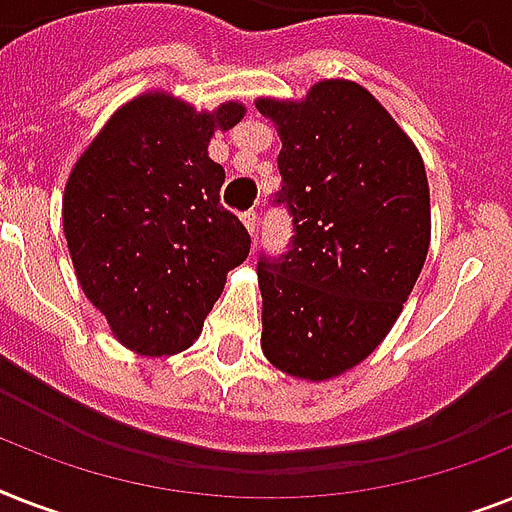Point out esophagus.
<instances>
[{"mask_svg": "<svg viewBox=\"0 0 512 512\" xmlns=\"http://www.w3.org/2000/svg\"><path fill=\"white\" fill-rule=\"evenodd\" d=\"M241 223L247 225V231L252 233V236H255V225H257V212H255V209H247V212L241 215Z\"/></svg>", "mask_w": 512, "mask_h": 512, "instance_id": "esophagus-1", "label": "esophagus"}]
</instances>
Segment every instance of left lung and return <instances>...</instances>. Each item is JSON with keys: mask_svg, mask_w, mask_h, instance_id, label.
Here are the masks:
<instances>
[{"mask_svg": "<svg viewBox=\"0 0 512 512\" xmlns=\"http://www.w3.org/2000/svg\"><path fill=\"white\" fill-rule=\"evenodd\" d=\"M279 124L287 252L257 257L263 353L281 372L329 380L364 361L396 324L430 244L425 164L404 130L353 82L303 103L257 100Z\"/></svg>", "mask_w": 512, "mask_h": 512, "instance_id": "8db88e82", "label": "left lung"}]
</instances>
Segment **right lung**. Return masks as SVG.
Wrapping results in <instances>:
<instances>
[{
	"label": "right lung",
	"mask_w": 512,
	"mask_h": 512,
	"mask_svg": "<svg viewBox=\"0 0 512 512\" xmlns=\"http://www.w3.org/2000/svg\"><path fill=\"white\" fill-rule=\"evenodd\" d=\"M239 103L196 114L151 92L103 127L76 162L63 231L84 295L122 345L172 356L199 337L225 273L249 255L247 228L220 204L225 170L207 156Z\"/></svg>",
	"instance_id": "add662e5"
}]
</instances>
